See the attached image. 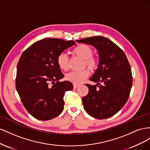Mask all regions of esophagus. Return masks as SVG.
Segmentation results:
<instances>
[{
	"mask_svg": "<svg viewBox=\"0 0 150 150\" xmlns=\"http://www.w3.org/2000/svg\"><path fill=\"white\" fill-rule=\"evenodd\" d=\"M79 84H73V87H74V89H76V88H78V87H79Z\"/></svg>",
	"mask_w": 150,
	"mask_h": 150,
	"instance_id": "obj_1",
	"label": "esophagus"
}]
</instances>
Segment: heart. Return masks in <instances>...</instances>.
Masks as SVG:
<instances>
[{
	"label": "heart",
	"instance_id": "obj_1",
	"mask_svg": "<svg viewBox=\"0 0 150 150\" xmlns=\"http://www.w3.org/2000/svg\"><path fill=\"white\" fill-rule=\"evenodd\" d=\"M73 52L81 57L84 59L85 64L91 68L94 69L98 66V61L93 56V50L92 47L87 44H80L73 49ZM57 63L60 69L67 71L69 69V61L66 54L62 52L57 57ZM90 74L88 69H84L80 71H72L66 76V79L75 84H79L88 78Z\"/></svg>",
	"mask_w": 150,
	"mask_h": 150
}]
</instances>
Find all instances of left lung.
Instances as JSON below:
<instances>
[{
    "instance_id": "left-lung-1",
    "label": "left lung",
    "mask_w": 150,
    "mask_h": 150,
    "mask_svg": "<svg viewBox=\"0 0 150 150\" xmlns=\"http://www.w3.org/2000/svg\"><path fill=\"white\" fill-rule=\"evenodd\" d=\"M76 42L91 45L99 55L98 69L90 78L97 84H86L89 93L82 99L84 110L95 118H108L124 106L129 96L133 77L128 59L116 44L102 36Z\"/></svg>"
}]
</instances>
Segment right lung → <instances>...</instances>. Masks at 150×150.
<instances>
[{
  "instance_id": "add662e5",
  "label": "right lung",
  "mask_w": 150,
  "mask_h": 150,
  "mask_svg": "<svg viewBox=\"0 0 150 150\" xmlns=\"http://www.w3.org/2000/svg\"><path fill=\"white\" fill-rule=\"evenodd\" d=\"M76 44L74 40L46 38L34 42L18 62L16 86L21 100L35 118L46 121L59 115L64 109L65 92L73 89L64 78L57 57ZM52 82L53 85L48 84Z\"/></svg>"
}]
</instances>
